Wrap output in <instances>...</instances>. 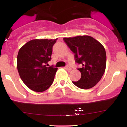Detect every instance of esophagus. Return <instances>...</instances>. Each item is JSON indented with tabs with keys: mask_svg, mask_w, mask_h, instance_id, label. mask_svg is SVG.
Instances as JSON below:
<instances>
[{
	"mask_svg": "<svg viewBox=\"0 0 127 127\" xmlns=\"http://www.w3.org/2000/svg\"><path fill=\"white\" fill-rule=\"evenodd\" d=\"M65 68H66V69L68 71H69V72H70V71H71V70H72V68H71L70 67L69 65H66V67H65Z\"/></svg>",
	"mask_w": 127,
	"mask_h": 127,
	"instance_id": "34e87169",
	"label": "esophagus"
}]
</instances>
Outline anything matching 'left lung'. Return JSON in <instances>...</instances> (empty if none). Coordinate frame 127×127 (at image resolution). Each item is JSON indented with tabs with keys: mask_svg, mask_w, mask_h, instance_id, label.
Returning a JSON list of instances; mask_svg holds the SVG:
<instances>
[{
	"mask_svg": "<svg viewBox=\"0 0 127 127\" xmlns=\"http://www.w3.org/2000/svg\"><path fill=\"white\" fill-rule=\"evenodd\" d=\"M63 40L75 54V62L81 65V68H78L81 73V79L72 82L81 89L93 88L105 72L106 54L104 46L89 36L64 37Z\"/></svg>",
	"mask_w": 127,
	"mask_h": 127,
	"instance_id": "1",
	"label": "left lung"
}]
</instances>
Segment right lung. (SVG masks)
<instances>
[{"label": "right lung", "mask_w": 127, "mask_h": 127, "mask_svg": "<svg viewBox=\"0 0 127 127\" xmlns=\"http://www.w3.org/2000/svg\"><path fill=\"white\" fill-rule=\"evenodd\" d=\"M57 39H33L19 50L17 69L21 80L30 90L43 92L53 83L58 68L46 65L51 60L52 47Z\"/></svg>", "instance_id": "add662e5"}]
</instances>
